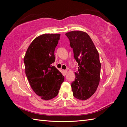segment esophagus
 I'll return each mask as SVG.
<instances>
[{
	"mask_svg": "<svg viewBox=\"0 0 127 127\" xmlns=\"http://www.w3.org/2000/svg\"><path fill=\"white\" fill-rule=\"evenodd\" d=\"M63 73H64V75H66V73H67V71L66 70H63Z\"/></svg>",
	"mask_w": 127,
	"mask_h": 127,
	"instance_id": "1",
	"label": "esophagus"
}]
</instances>
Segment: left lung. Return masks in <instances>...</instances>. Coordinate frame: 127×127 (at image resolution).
Listing matches in <instances>:
<instances>
[{"instance_id": "8db88e82", "label": "left lung", "mask_w": 127, "mask_h": 127, "mask_svg": "<svg viewBox=\"0 0 127 127\" xmlns=\"http://www.w3.org/2000/svg\"><path fill=\"white\" fill-rule=\"evenodd\" d=\"M65 35L79 66L75 72V80L71 83L73 95L78 99L86 100L93 95L99 84L101 64L98 52L86 32L74 31Z\"/></svg>"}]
</instances>
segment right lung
<instances>
[{
    "mask_svg": "<svg viewBox=\"0 0 127 127\" xmlns=\"http://www.w3.org/2000/svg\"><path fill=\"white\" fill-rule=\"evenodd\" d=\"M60 34L45 33L36 37L24 58L25 73L31 88L44 100L56 96L64 77L51 64L55 61L56 46Z\"/></svg>",
    "mask_w": 127,
    "mask_h": 127,
    "instance_id": "add662e5",
    "label": "right lung"
}]
</instances>
